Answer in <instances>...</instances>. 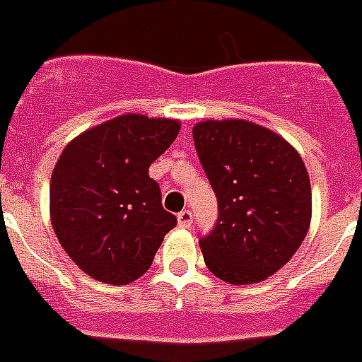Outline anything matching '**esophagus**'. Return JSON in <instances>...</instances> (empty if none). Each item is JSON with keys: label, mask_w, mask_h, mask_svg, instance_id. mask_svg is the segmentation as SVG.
Wrapping results in <instances>:
<instances>
[{"label": "esophagus", "mask_w": 362, "mask_h": 362, "mask_svg": "<svg viewBox=\"0 0 362 362\" xmlns=\"http://www.w3.org/2000/svg\"><path fill=\"white\" fill-rule=\"evenodd\" d=\"M177 224L181 228H191L193 224V212L191 210H181L179 214H177Z\"/></svg>", "instance_id": "esophagus-1"}]
</instances>
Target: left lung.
Here are the masks:
<instances>
[{
	"label": "left lung",
	"instance_id": "1",
	"mask_svg": "<svg viewBox=\"0 0 362 362\" xmlns=\"http://www.w3.org/2000/svg\"><path fill=\"white\" fill-rule=\"evenodd\" d=\"M194 148L218 201V222L199 240L212 275L253 284L284 267L308 234L312 189L300 153L250 120H202Z\"/></svg>",
	"mask_w": 362,
	"mask_h": 362
}]
</instances>
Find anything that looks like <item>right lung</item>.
<instances>
[{
	"mask_svg": "<svg viewBox=\"0 0 362 362\" xmlns=\"http://www.w3.org/2000/svg\"><path fill=\"white\" fill-rule=\"evenodd\" d=\"M179 120L120 115L64 148L50 177V220L83 273L128 284L150 269L177 218L148 169L173 144Z\"/></svg>",
	"mask_w": 362,
	"mask_h": 362,
	"instance_id": "right-lung-1",
	"label": "right lung"
}]
</instances>
